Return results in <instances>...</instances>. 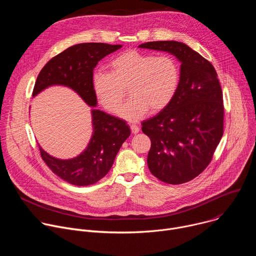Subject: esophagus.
<instances>
[{
  "instance_id": "obj_1",
  "label": "esophagus",
  "mask_w": 256,
  "mask_h": 256,
  "mask_svg": "<svg viewBox=\"0 0 256 256\" xmlns=\"http://www.w3.org/2000/svg\"><path fill=\"white\" fill-rule=\"evenodd\" d=\"M130 130H132V134H138L140 132V128L136 124H130Z\"/></svg>"
}]
</instances>
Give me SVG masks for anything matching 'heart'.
Returning <instances> with one entry per match:
<instances>
[{
    "instance_id": "1",
    "label": "heart",
    "mask_w": 256,
    "mask_h": 256,
    "mask_svg": "<svg viewBox=\"0 0 256 256\" xmlns=\"http://www.w3.org/2000/svg\"><path fill=\"white\" fill-rule=\"evenodd\" d=\"M108 68L93 74L95 97L107 112L118 114L126 88L131 99L120 112L126 120H136L148 110L162 112L175 97L180 83L179 64L166 54L155 56L130 50L114 58Z\"/></svg>"
}]
</instances>
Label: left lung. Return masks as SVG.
<instances>
[{
    "mask_svg": "<svg viewBox=\"0 0 256 256\" xmlns=\"http://www.w3.org/2000/svg\"><path fill=\"white\" fill-rule=\"evenodd\" d=\"M138 48L167 52L181 62L180 83L171 103L144 120L142 130L151 140L148 166L169 184H181L210 164L224 128L223 92L214 66L178 42H150Z\"/></svg>",
    "mask_w": 256,
    "mask_h": 256,
    "instance_id": "8db88e82",
    "label": "left lung"
}]
</instances>
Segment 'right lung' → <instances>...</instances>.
<instances>
[{"mask_svg": "<svg viewBox=\"0 0 256 256\" xmlns=\"http://www.w3.org/2000/svg\"><path fill=\"white\" fill-rule=\"evenodd\" d=\"M122 48L120 44L101 42L79 44L70 46L52 58L40 70L32 96L52 85L70 87L92 107L97 105L92 77L98 62ZM93 134L87 148L79 156L60 160L48 154L40 146L42 160L58 177L72 186H86L96 184L110 170L116 154L130 130L122 120L92 109Z\"/></svg>", "mask_w": 256, "mask_h": 256, "instance_id": "right-lung-1", "label": "right lung"}]
</instances>
